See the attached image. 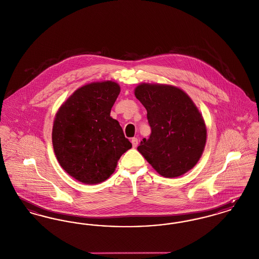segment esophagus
I'll return each instance as SVG.
<instances>
[{
    "instance_id": "1",
    "label": "esophagus",
    "mask_w": 259,
    "mask_h": 259,
    "mask_svg": "<svg viewBox=\"0 0 259 259\" xmlns=\"http://www.w3.org/2000/svg\"><path fill=\"white\" fill-rule=\"evenodd\" d=\"M131 143H132L133 148H137V147H138V139H137V138H133V139L131 140Z\"/></svg>"
}]
</instances>
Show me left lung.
Masks as SVG:
<instances>
[{"label": "left lung", "mask_w": 259, "mask_h": 259, "mask_svg": "<svg viewBox=\"0 0 259 259\" xmlns=\"http://www.w3.org/2000/svg\"><path fill=\"white\" fill-rule=\"evenodd\" d=\"M148 111L149 139H143L138 151L165 178L190 171L201 158L207 128L191 98L179 87L141 83L134 90Z\"/></svg>", "instance_id": "8db88e82"}]
</instances>
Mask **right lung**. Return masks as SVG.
Here are the masks:
<instances>
[{
  "label": "right lung",
  "mask_w": 259,
  "mask_h": 259,
  "mask_svg": "<svg viewBox=\"0 0 259 259\" xmlns=\"http://www.w3.org/2000/svg\"><path fill=\"white\" fill-rule=\"evenodd\" d=\"M120 93L118 83L105 80L76 89L57 111L52 145L60 166L76 181L96 185L108 180L132 144L111 110Z\"/></svg>",
  "instance_id": "1"
}]
</instances>
